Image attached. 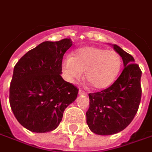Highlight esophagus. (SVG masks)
<instances>
[{"instance_id":"obj_1","label":"esophagus","mask_w":152,"mask_h":152,"mask_svg":"<svg viewBox=\"0 0 152 152\" xmlns=\"http://www.w3.org/2000/svg\"><path fill=\"white\" fill-rule=\"evenodd\" d=\"M78 94H80V95H81V94H83V95H86V94H87L86 93H85V92L83 91V90L80 89V88L78 89Z\"/></svg>"}]
</instances>
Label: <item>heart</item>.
<instances>
[{
	"label": "heart",
	"mask_w": 152,
	"mask_h": 152,
	"mask_svg": "<svg viewBox=\"0 0 152 152\" xmlns=\"http://www.w3.org/2000/svg\"><path fill=\"white\" fill-rule=\"evenodd\" d=\"M122 68V58L115 50H106L95 46H85L75 50L62 62L66 80L74 83L85 72V78L97 89L112 85Z\"/></svg>",
	"instance_id": "obj_1"
}]
</instances>
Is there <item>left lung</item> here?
Instances as JSON below:
<instances>
[{
  "label": "left lung",
  "instance_id": "left-lung-1",
  "mask_svg": "<svg viewBox=\"0 0 152 152\" xmlns=\"http://www.w3.org/2000/svg\"><path fill=\"white\" fill-rule=\"evenodd\" d=\"M122 57L124 69L107 89L89 94L87 124L93 132L107 136L124 130L133 120L142 98V71L134 58L117 45H112Z\"/></svg>",
  "mask_w": 152,
  "mask_h": 152
}]
</instances>
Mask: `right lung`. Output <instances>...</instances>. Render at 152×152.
Segmentation results:
<instances>
[{
	"label": "right lung",
	"mask_w": 152,
	"mask_h": 152,
	"mask_svg": "<svg viewBox=\"0 0 152 152\" xmlns=\"http://www.w3.org/2000/svg\"><path fill=\"white\" fill-rule=\"evenodd\" d=\"M70 39L45 41L20 58L10 86V104L24 127L37 133L54 130L67 107L75 101L76 87L61 77L64 54Z\"/></svg>",
	"instance_id": "right-lung-1"
}]
</instances>
